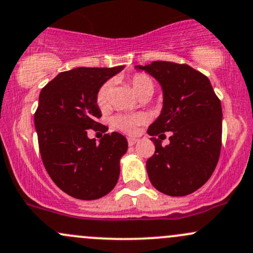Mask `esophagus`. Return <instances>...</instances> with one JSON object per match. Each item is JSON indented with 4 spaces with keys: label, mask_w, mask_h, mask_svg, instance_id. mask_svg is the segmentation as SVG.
Returning a JSON list of instances; mask_svg holds the SVG:
<instances>
[{
    "label": "esophagus",
    "mask_w": 253,
    "mask_h": 253,
    "mask_svg": "<svg viewBox=\"0 0 253 253\" xmlns=\"http://www.w3.org/2000/svg\"><path fill=\"white\" fill-rule=\"evenodd\" d=\"M127 142H128L129 147H132V145H134L135 143L138 142V139H137V138H131V137H129V138H127Z\"/></svg>",
    "instance_id": "1"
}]
</instances>
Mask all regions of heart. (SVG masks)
<instances>
[{
    "instance_id": "1",
    "label": "heart",
    "mask_w": 253,
    "mask_h": 253,
    "mask_svg": "<svg viewBox=\"0 0 253 253\" xmlns=\"http://www.w3.org/2000/svg\"><path fill=\"white\" fill-rule=\"evenodd\" d=\"M129 84H131L132 89L135 93L137 97H142L144 94H153L154 92V84L153 79L144 73H137L129 78ZM110 89V82H105L102 84L99 89H98L97 95H95V103L99 108H105L106 102H108V93ZM144 121V116L143 115H119L114 119V126L120 131L125 132V133L133 134L137 132L138 126Z\"/></svg>"
}]
</instances>
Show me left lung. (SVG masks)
I'll list each match as a JSON object with an SVG mask.
<instances>
[{
  "instance_id": "obj_1",
  "label": "left lung",
  "mask_w": 253,
  "mask_h": 253,
  "mask_svg": "<svg viewBox=\"0 0 253 253\" xmlns=\"http://www.w3.org/2000/svg\"><path fill=\"white\" fill-rule=\"evenodd\" d=\"M135 69L158 80L164 93L161 114L148 128L155 144V154L147 161L149 179L166 195L194 193L210 179L219 159L220 100L210 80L187 64L159 60ZM165 131H171V137L162 147Z\"/></svg>"
}]
</instances>
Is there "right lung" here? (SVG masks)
<instances>
[{
	"instance_id": "obj_1",
	"label": "right lung",
	"mask_w": 253,
	"mask_h": 253,
	"mask_svg": "<svg viewBox=\"0 0 253 253\" xmlns=\"http://www.w3.org/2000/svg\"><path fill=\"white\" fill-rule=\"evenodd\" d=\"M124 66L76 68L58 74L42 88L35 113V128L44 169L64 193L80 200H95L114 189L120 159L128 148L118 132L99 140L87 129L99 126L95 103L98 89Z\"/></svg>"
}]
</instances>
